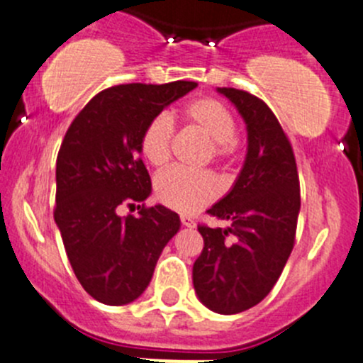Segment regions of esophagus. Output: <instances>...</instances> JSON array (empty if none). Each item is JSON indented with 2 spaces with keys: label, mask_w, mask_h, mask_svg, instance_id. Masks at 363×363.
Masks as SVG:
<instances>
[{
  "label": "esophagus",
  "mask_w": 363,
  "mask_h": 363,
  "mask_svg": "<svg viewBox=\"0 0 363 363\" xmlns=\"http://www.w3.org/2000/svg\"><path fill=\"white\" fill-rule=\"evenodd\" d=\"M181 223H182V226H188V228H195V226H196L195 219L189 218V216H182Z\"/></svg>",
  "instance_id": "1"
}]
</instances>
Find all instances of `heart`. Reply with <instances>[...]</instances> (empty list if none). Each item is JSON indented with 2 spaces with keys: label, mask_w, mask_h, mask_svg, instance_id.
I'll return each instance as SVG.
<instances>
[{
  "label": "heart",
  "mask_w": 363,
  "mask_h": 363,
  "mask_svg": "<svg viewBox=\"0 0 363 363\" xmlns=\"http://www.w3.org/2000/svg\"><path fill=\"white\" fill-rule=\"evenodd\" d=\"M182 117L211 142L212 158L226 160L235 152V119L232 112L214 98H199L182 108ZM172 128L167 116H156L145 124L140 138V151L145 161L161 167L170 158ZM156 199L182 214L196 212L219 193L216 179L208 172H188L182 168L164 170L155 181Z\"/></svg>",
  "instance_id": "heart-1"
}]
</instances>
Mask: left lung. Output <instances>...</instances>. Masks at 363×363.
Returning a JSON list of instances; mask_svg holds the SVG:
<instances>
[{"instance_id":"obj_1","label":"left lung","mask_w":363,"mask_h":363,"mask_svg":"<svg viewBox=\"0 0 363 363\" xmlns=\"http://www.w3.org/2000/svg\"><path fill=\"white\" fill-rule=\"evenodd\" d=\"M216 91L246 123L247 151L232 189L207 211L230 226H199L203 251L193 265V286L205 307L237 314L270 294L290 258L300 186L290 142L265 101L233 87Z\"/></svg>"}]
</instances>
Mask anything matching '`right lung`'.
Returning <instances> with one entry per match:
<instances>
[{"label": "right lung", "mask_w": 363, "mask_h": 363, "mask_svg": "<svg viewBox=\"0 0 363 363\" xmlns=\"http://www.w3.org/2000/svg\"><path fill=\"white\" fill-rule=\"evenodd\" d=\"M199 86L177 80L123 84L98 93L69 124L56 161L54 221L69 265L94 300L124 306L145 291L168 240L181 228L164 205H138L121 218L119 205L144 202L152 191L140 160L145 124Z\"/></svg>", "instance_id": "add662e5"}]
</instances>
